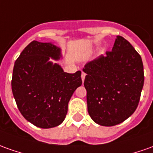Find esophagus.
Here are the masks:
<instances>
[{
    "label": "esophagus",
    "instance_id": "obj_1",
    "mask_svg": "<svg viewBox=\"0 0 153 153\" xmlns=\"http://www.w3.org/2000/svg\"><path fill=\"white\" fill-rule=\"evenodd\" d=\"M85 77H86V73L85 72H82V82H84V80H85Z\"/></svg>",
    "mask_w": 153,
    "mask_h": 153
}]
</instances>
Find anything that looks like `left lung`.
I'll return each mask as SVG.
<instances>
[{
  "label": "left lung",
  "mask_w": 153,
  "mask_h": 153,
  "mask_svg": "<svg viewBox=\"0 0 153 153\" xmlns=\"http://www.w3.org/2000/svg\"><path fill=\"white\" fill-rule=\"evenodd\" d=\"M87 111L101 126L111 127L124 122L138 106L144 84L141 56L130 42L117 36L112 50L87 62Z\"/></svg>",
  "instance_id": "left-lung-1"
}]
</instances>
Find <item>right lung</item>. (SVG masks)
Segmentation results:
<instances>
[{
  "mask_svg": "<svg viewBox=\"0 0 153 153\" xmlns=\"http://www.w3.org/2000/svg\"><path fill=\"white\" fill-rule=\"evenodd\" d=\"M61 57L56 46L33 41L15 62L12 93L20 112L36 127L51 128L62 123L71 96L82 83L81 71L64 72L49 61Z\"/></svg>",
  "mask_w": 153,
  "mask_h": 153,
  "instance_id": "right-lung-1",
  "label": "right lung"
}]
</instances>
